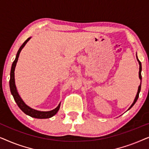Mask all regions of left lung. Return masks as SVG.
Segmentation results:
<instances>
[{"label":"left lung","mask_w":149,"mask_h":149,"mask_svg":"<svg viewBox=\"0 0 149 149\" xmlns=\"http://www.w3.org/2000/svg\"><path fill=\"white\" fill-rule=\"evenodd\" d=\"M137 59H138V57H137ZM138 62H139V64H140V70H139V77H140V80H141V81H142V75H141V70H142V65H141V62H140L139 61V60H138ZM140 89H141V83H140V86L138 87V92H137V94H136V97H135V100H134V102H133V104H132L131 105V107H130V109H131V108L133 107V106L134 105V104H135L136 102V101H137V100H138V97H139V93H140ZM128 109V110H129Z\"/></svg>","instance_id":"8db88e82"}]
</instances>
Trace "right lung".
Segmentation results:
<instances>
[{
    "mask_svg": "<svg viewBox=\"0 0 149 149\" xmlns=\"http://www.w3.org/2000/svg\"><path fill=\"white\" fill-rule=\"evenodd\" d=\"M30 38H28L27 40H25V42L22 45V46L20 47L19 50H18L17 56L16 58L13 62L11 66V74H10V81H9V85H10V89H11V94L13 95V98L15 100V102L17 103V104L20 109L24 112V113L26 115L30 116V117H34V118H37V119H47V118H50L53 117V116L56 115L58 113L60 107V104L58 105V107L54 110L51 111L47 112H42V111H38L36 110L32 109L29 107H28L25 103L24 102L23 100L21 99V97H19V94H18L17 89H16V87L15 85V79H14V71H15V68L16 66V63H17L18 60V58H19L20 52L22 49V48L24 47L26 42L29 40Z\"/></svg>",
    "mask_w": 149,
    "mask_h": 149,
    "instance_id": "1",
    "label": "right lung"
}]
</instances>
